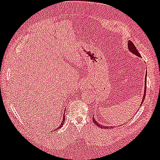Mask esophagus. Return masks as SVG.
<instances>
[{"label": "esophagus", "mask_w": 160, "mask_h": 160, "mask_svg": "<svg viewBox=\"0 0 160 160\" xmlns=\"http://www.w3.org/2000/svg\"><path fill=\"white\" fill-rule=\"evenodd\" d=\"M89 87V83H88V82L87 80H82L81 81V82L80 84V86H79V88L80 89V90H84L86 89H88V88Z\"/></svg>", "instance_id": "34e87169"}]
</instances>
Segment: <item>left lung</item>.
<instances>
[{"mask_svg": "<svg viewBox=\"0 0 160 160\" xmlns=\"http://www.w3.org/2000/svg\"><path fill=\"white\" fill-rule=\"evenodd\" d=\"M128 49L129 51V52H131V53L134 54V55H135L138 57H140L141 58V56L140 53L138 52V51L136 49V48H135V47L134 45V44L132 43L131 40H129L128 42ZM147 73H146L145 75V80H144V93H143V97H142V102H141V104H140V107L142 106V104H143L144 102V100L145 99V96H146V91H147ZM139 107V108H140ZM137 113V112H136ZM93 122H94V124H96V126H98V127L100 128H114L115 126H104L102 124H100V123H98V122L96 121V119L94 118V116L93 117Z\"/></svg>", "mask_w": 160, "mask_h": 160, "instance_id": "left-lung-1", "label": "left lung"}]
</instances>
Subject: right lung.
I'll list each match as a JSON object with an SVG mask.
<instances>
[{
    "label": "right lung",
    "instance_id": "1",
    "mask_svg": "<svg viewBox=\"0 0 160 160\" xmlns=\"http://www.w3.org/2000/svg\"><path fill=\"white\" fill-rule=\"evenodd\" d=\"M64 113H65V110H64V115H63V118H62V122H61V124H60V125L59 126V127H58L57 128H56V129H55V131L58 130V128H61V127H62L63 124L64 123V121H65V118H64Z\"/></svg>",
    "mask_w": 160,
    "mask_h": 160
}]
</instances>
